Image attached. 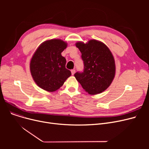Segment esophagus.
<instances>
[{"instance_id":"1","label":"esophagus","mask_w":149,"mask_h":149,"mask_svg":"<svg viewBox=\"0 0 149 149\" xmlns=\"http://www.w3.org/2000/svg\"><path fill=\"white\" fill-rule=\"evenodd\" d=\"M75 69H72L71 70V74H72V75L75 74Z\"/></svg>"}]
</instances>
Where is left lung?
Masks as SVG:
<instances>
[{"label": "left lung", "mask_w": 149, "mask_h": 149, "mask_svg": "<svg viewBox=\"0 0 149 149\" xmlns=\"http://www.w3.org/2000/svg\"><path fill=\"white\" fill-rule=\"evenodd\" d=\"M76 46L81 53L84 69L74 74L85 91L95 95L104 91L112 83L115 75V63L108 47L96 40L87 43L77 42Z\"/></svg>", "instance_id": "obj_1"}]
</instances>
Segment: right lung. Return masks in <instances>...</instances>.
Returning a JSON list of instances; mask_svg holds the SVG:
<instances>
[{
  "label": "right lung",
  "mask_w": 149,
  "mask_h": 149,
  "mask_svg": "<svg viewBox=\"0 0 149 149\" xmlns=\"http://www.w3.org/2000/svg\"><path fill=\"white\" fill-rule=\"evenodd\" d=\"M67 43L60 39L46 40L39 46L30 62V71L36 83L40 88L54 92L63 85L71 75L66 68V58L61 53Z\"/></svg>",
  "instance_id": "add662e5"
}]
</instances>
